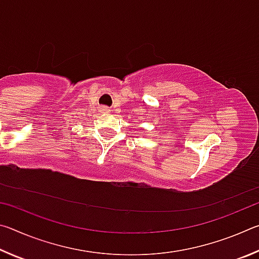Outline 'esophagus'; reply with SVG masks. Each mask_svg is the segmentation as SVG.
I'll use <instances>...</instances> for the list:
<instances>
[{"label": "esophagus", "instance_id": "esophagus-1", "mask_svg": "<svg viewBox=\"0 0 259 259\" xmlns=\"http://www.w3.org/2000/svg\"><path fill=\"white\" fill-rule=\"evenodd\" d=\"M102 112L105 113V114H108V113H111V109H109L108 107H103L102 108Z\"/></svg>", "mask_w": 259, "mask_h": 259}]
</instances>
